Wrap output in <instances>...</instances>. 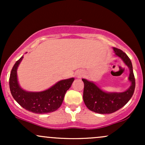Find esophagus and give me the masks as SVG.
I'll return each instance as SVG.
<instances>
[{"instance_id":"1","label":"esophagus","mask_w":145,"mask_h":145,"mask_svg":"<svg viewBox=\"0 0 145 145\" xmlns=\"http://www.w3.org/2000/svg\"><path fill=\"white\" fill-rule=\"evenodd\" d=\"M83 76H84V73H82V72H78V74H77V76L78 78L82 77Z\"/></svg>"}]
</instances>
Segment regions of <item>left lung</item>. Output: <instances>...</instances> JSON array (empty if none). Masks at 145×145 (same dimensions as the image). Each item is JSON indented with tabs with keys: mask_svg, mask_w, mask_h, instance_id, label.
<instances>
[{
	"mask_svg": "<svg viewBox=\"0 0 145 145\" xmlns=\"http://www.w3.org/2000/svg\"><path fill=\"white\" fill-rule=\"evenodd\" d=\"M115 55L123 61L129 69L128 80L131 85L123 92H106L92 81L82 78L84 82L83 100L90 110L99 114H110L121 108L129 101L135 89V78L132 64L127 54L121 50L113 48Z\"/></svg>",
	"mask_w": 145,
	"mask_h": 145,
	"instance_id": "1",
	"label": "left lung"
}]
</instances>
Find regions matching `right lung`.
Returning <instances> with one entry per match:
<instances>
[{
	"mask_svg": "<svg viewBox=\"0 0 145 145\" xmlns=\"http://www.w3.org/2000/svg\"><path fill=\"white\" fill-rule=\"evenodd\" d=\"M24 56L16 61L11 69L9 87L14 99L22 108L36 114H46L55 111L62 104L65 95L74 80V78L62 80L45 91L33 92L25 91L19 84L17 70Z\"/></svg>",
	"mask_w": 145,
	"mask_h": 145,
	"instance_id": "obj_1",
	"label": "right lung"
}]
</instances>
